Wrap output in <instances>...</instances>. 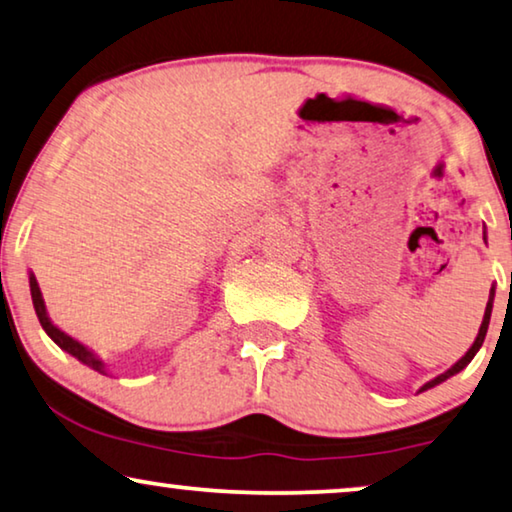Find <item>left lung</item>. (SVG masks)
<instances>
[{
	"mask_svg": "<svg viewBox=\"0 0 512 512\" xmlns=\"http://www.w3.org/2000/svg\"><path fill=\"white\" fill-rule=\"evenodd\" d=\"M492 301H494V290H492V292H489V301H487V308H485V318H482V325H480V331H478V338H475V343L471 345V348H469V352H466V355H464L462 359H459V362H457L455 366H452V369H448V371H445V373H441V376H438V378H434V380H431V383H427V385H424V387H422V390H429V387H434V385H438V383H443V380H445V378L455 376V373H459V371H462V369H464V366H466V364H469V362H471V359L475 357V352H478V350H480V345H482V341H485V334H487V327H489V315H492Z\"/></svg>",
	"mask_w": 512,
	"mask_h": 512,
	"instance_id": "8db88e82",
	"label": "left lung"
}]
</instances>
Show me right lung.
<instances>
[{"instance_id": "right-lung-1", "label": "right lung", "mask_w": 512, "mask_h": 512, "mask_svg": "<svg viewBox=\"0 0 512 512\" xmlns=\"http://www.w3.org/2000/svg\"><path fill=\"white\" fill-rule=\"evenodd\" d=\"M30 290H32V304H34V311H37V318H39V322H41V327L46 329V334L53 338V341L60 345L62 350H67L69 355H74L76 359H81L83 364H88V366H92V369L95 371H99V373H104V366H102V362H99V359L92 355V352L85 348V345H81L78 341H74V338L71 336H67L64 334V331H60L57 329L53 322L48 320V315H46V306H43V299H41V290H39V283H37V278L34 276H30Z\"/></svg>"}]
</instances>
